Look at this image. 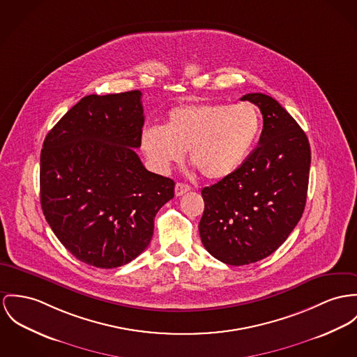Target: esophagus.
Here are the masks:
<instances>
[{
    "label": "esophagus",
    "instance_id": "obj_1",
    "mask_svg": "<svg viewBox=\"0 0 357 357\" xmlns=\"http://www.w3.org/2000/svg\"><path fill=\"white\" fill-rule=\"evenodd\" d=\"M190 190H192V188H190L189 185H186V183L178 182V183L175 185V195H176V197H181V195H183L185 192H190Z\"/></svg>",
    "mask_w": 357,
    "mask_h": 357
}]
</instances>
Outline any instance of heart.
Returning a JSON list of instances; mask_svg holds the SVG:
<instances>
[{"instance_id":"obj_1","label":"heart","mask_w":357,"mask_h":357,"mask_svg":"<svg viewBox=\"0 0 357 357\" xmlns=\"http://www.w3.org/2000/svg\"><path fill=\"white\" fill-rule=\"evenodd\" d=\"M262 130L252 103H188L168 111L165 126L146 128L139 137L145 158L159 172L189 160L208 179L219 181L246 162Z\"/></svg>"}]
</instances>
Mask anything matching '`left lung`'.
<instances>
[{
    "label": "left lung",
    "instance_id": "1",
    "mask_svg": "<svg viewBox=\"0 0 357 357\" xmlns=\"http://www.w3.org/2000/svg\"><path fill=\"white\" fill-rule=\"evenodd\" d=\"M264 118L259 145L234 174L202 189V245L216 259L242 266L281 246L302 218L311 151L305 133L272 96L247 93Z\"/></svg>",
    "mask_w": 357,
    "mask_h": 357
}]
</instances>
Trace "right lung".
<instances>
[{
	"label": "right lung",
	"mask_w": 357,
	"mask_h": 357,
	"mask_svg": "<svg viewBox=\"0 0 357 357\" xmlns=\"http://www.w3.org/2000/svg\"><path fill=\"white\" fill-rule=\"evenodd\" d=\"M142 126L139 91L88 95L45 138L42 211L59 242L86 265L133 261L174 198V181L149 172L136 153Z\"/></svg>",
	"instance_id": "add662e5"
}]
</instances>
